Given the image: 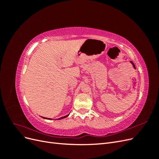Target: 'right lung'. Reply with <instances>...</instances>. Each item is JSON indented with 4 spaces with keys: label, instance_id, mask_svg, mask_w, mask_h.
<instances>
[{
    "label": "right lung",
    "instance_id": "obj_1",
    "mask_svg": "<svg viewBox=\"0 0 159 159\" xmlns=\"http://www.w3.org/2000/svg\"><path fill=\"white\" fill-rule=\"evenodd\" d=\"M69 115V114L68 115H66V116H64V117H60V118H59V119H57V120H60V119H64V118H66V117H67ZM42 118H44V119H50V118H46V117H42Z\"/></svg>",
    "mask_w": 159,
    "mask_h": 159
}]
</instances>
